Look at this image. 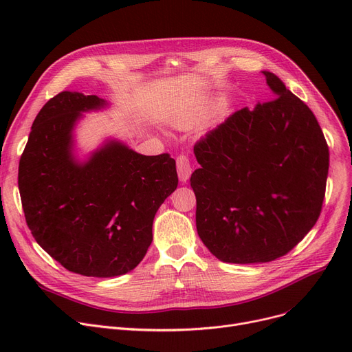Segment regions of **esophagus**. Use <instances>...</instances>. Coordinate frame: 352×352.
<instances>
[{
    "label": "esophagus",
    "mask_w": 352,
    "mask_h": 352,
    "mask_svg": "<svg viewBox=\"0 0 352 352\" xmlns=\"http://www.w3.org/2000/svg\"><path fill=\"white\" fill-rule=\"evenodd\" d=\"M177 171H178V177L181 182H187L192 170H191V162L188 155L186 154H179L177 157Z\"/></svg>",
    "instance_id": "1"
}]
</instances>
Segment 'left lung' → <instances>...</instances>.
<instances>
[{
  "mask_svg": "<svg viewBox=\"0 0 352 352\" xmlns=\"http://www.w3.org/2000/svg\"><path fill=\"white\" fill-rule=\"evenodd\" d=\"M276 98L230 116L194 145L201 241L218 260L274 261L316 226L329 153L312 111L264 71Z\"/></svg>",
  "mask_w": 352,
  "mask_h": 352,
  "instance_id": "8db88e82",
  "label": "left lung"
}]
</instances>
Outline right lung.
Listing matches in <instances>:
<instances>
[{
    "mask_svg": "<svg viewBox=\"0 0 352 352\" xmlns=\"http://www.w3.org/2000/svg\"><path fill=\"white\" fill-rule=\"evenodd\" d=\"M97 96L63 91L35 117L18 166L27 226L55 261L85 276L134 270L153 241L157 210L178 186L170 154L141 155L111 141L85 164L71 154L81 111Z\"/></svg>",
    "mask_w": 352,
    "mask_h": 352,
    "instance_id": "add662e5",
    "label": "right lung"
}]
</instances>
